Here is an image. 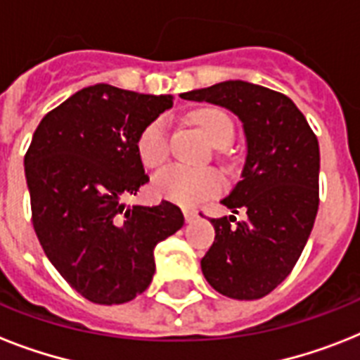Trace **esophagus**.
I'll return each mask as SVG.
<instances>
[{
  "label": "esophagus",
  "mask_w": 360,
  "mask_h": 360,
  "mask_svg": "<svg viewBox=\"0 0 360 360\" xmlns=\"http://www.w3.org/2000/svg\"><path fill=\"white\" fill-rule=\"evenodd\" d=\"M183 214H185L186 222H192V220L198 217V213L194 211V209H183Z\"/></svg>",
  "instance_id": "1"
}]
</instances>
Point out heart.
<instances>
[{
  "mask_svg": "<svg viewBox=\"0 0 360 360\" xmlns=\"http://www.w3.org/2000/svg\"><path fill=\"white\" fill-rule=\"evenodd\" d=\"M192 121L205 132L217 147L230 146L236 136V124L220 108H202L192 114ZM138 157L147 168H160L169 155L168 123L157 117L141 129L136 141ZM153 188L158 196L172 200L181 205H196L205 198L213 196L222 188V177L211 168H185L169 166L155 175Z\"/></svg>",
  "mask_w": 360,
  "mask_h": 360,
  "instance_id": "b5f03b06",
  "label": "heart"
}]
</instances>
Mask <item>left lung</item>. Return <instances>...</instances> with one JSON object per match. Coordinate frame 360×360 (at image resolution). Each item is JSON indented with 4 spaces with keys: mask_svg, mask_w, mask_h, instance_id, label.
<instances>
[{
    "mask_svg": "<svg viewBox=\"0 0 360 360\" xmlns=\"http://www.w3.org/2000/svg\"><path fill=\"white\" fill-rule=\"evenodd\" d=\"M231 110L243 121V179L222 203L233 214L211 219L214 240L202 271L231 299L269 295L293 271L319 207V143L307 117L284 93L243 80L220 82L181 95Z\"/></svg>",
    "mask_w": 360,
    "mask_h": 360,
    "instance_id": "1",
    "label": "left lung"
}]
</instances>
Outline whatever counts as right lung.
I'll list each match as a JSON object with an SVG mask.
<instances>
[{
  "label": "right lung",
  "mask_w": 360,
  "mask_h": 360,
  "mask_svg": "<svg viewBox=\"0 0 360 360\" xmlns=\"http://www.w3.org/2000/svg\"><path fill=\"white\" fill-rule=\"evenodd\" d=\"M169 95L84 87L37 127L24 157L31 222L58 273L87 301L121 304L151 284L155 246L185 219L177 205L130 207L149 181L136 141Z\"/></svg>",
  "instance_id": "obj_1"
}]
</instances>
